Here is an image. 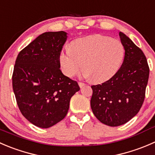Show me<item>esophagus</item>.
<instances>
[{"label": "esophagus", "instance_id": "obj_1", "mask_svg": "<svg viewBox=\"0 0 155 155\" xmlns=\"http://www.w3.org/2000/svg\"><path fill=\"white\" fill-rule=\"evenodd\" d=\"M78 85H79V87H81V88H82L83 87H84V86L86 85L85 84H84V83H82V82H79L78 83Z\"/></svg>", "mask_w": 155, "mask_h": 155}]
</instances>
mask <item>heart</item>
<instances>
[{"label": "heart", "instance_id": "obj_1", "mask_svg": "<svg viewBox=\"0 0 155 155\" xmlns=\"http://www.w3.org/2000/svg\"><path fill=\"white\" fill-rule=\"evenodd\" d=\"M124 56V49L120 41L95 35L73 41L70 49L60 53L59 62L67 77L78 74L84 65V77L94 82H104L118 71Z\"/></svg>", "mask_w": 155, "mask_h": 155}]
</instances>
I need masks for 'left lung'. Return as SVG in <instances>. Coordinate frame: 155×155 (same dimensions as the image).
I'll return each instance as SVG.
<instances>
[{
    "label": "left lung",
    "mask_w": 155,
    "mask_h": 155,
    "mask_svg": "<svg viewBox=\"0 0 155 155\" xmlns=\"http://www.w3.org/2000/svg\"><path fill=\"white\" fill-rule=\"evenodd\" d=\"M125 50L121 67L112 78L92 86L90 106L96 118L105 125L124 124L137 114L145 99L149 77L145 56L125 34L119 32Z\"/></svg>",
    "instance_id": "1"
}]
</instances>
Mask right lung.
<instances>
[{"label": "right lung", "mask_w": 155, "mask_h": 155, "mask_svg": "<svg viewBox=\"0 0 155 155\" xmlns=\"http://www.w3.org/2000/svg\"><path fill=\"white\" fill-rule=\"evenodd\" d=\"M65 31L39 35L19 52L13 74V89L22 115L41 128H49L66 116L70 99L80 87L62 74L59 56Z\"/></svg>", "instance_id": "right-lung-1"}]
</instances>
